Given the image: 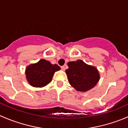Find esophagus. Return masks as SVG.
<instances>
[{"label": "esophagus", "instance_id": "34e87169", "mask_svg": "<svg viewBox=\"0 0 128 128\" xmlns=\"http://www.w3.org/2000/svg\"><path fill=\"white\" fill-rule=\"evenodd\" d=\"M60 68H61V69L62 70H65V69H66L65 66H61V67H60Z\"/></svg>", "mask_w": 128, "mask_h": 128}]
</instances>
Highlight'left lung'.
<instances>
[{"label":"left lung","instance_id":"8db88e82","mask_svg":"<svg viewBox=\"0 0 128 128\" xmlns=\"http://www.w3.org/2000/svg\"><path fill=\"white\" fill-rule=\"evenodd\" d=\"M69 68L66 70L69 84L76 90L88 91L96 86L100 76L95 67L86 64L82 60L69 62Z\"/></svg>","mask_w":128,"mask_h":128}]
</instances>
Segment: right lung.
<instances>
[{
  "mask_svg": "<svg viewBox=\"0 0 128 128\" xmlns=\"http://www.w3.org/2000/svg\"><path fill=\"white\" fill-rule=\"evenodd\" d=\"M59 70L60 67L57 64H52L48 60L41 59L36 64L27 67L26 76L31 86L42 87L52 80L54 72Z\"/></svg>",
  "mask_w": 128,
  "mask_h": 128,
  "instance_id": "add662e5",
  "label": "right lung"
}]
</instances>
